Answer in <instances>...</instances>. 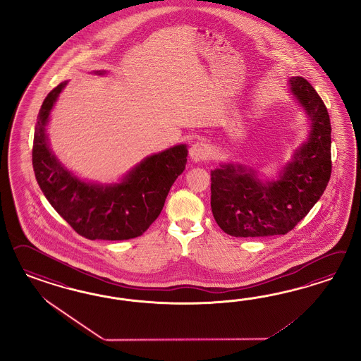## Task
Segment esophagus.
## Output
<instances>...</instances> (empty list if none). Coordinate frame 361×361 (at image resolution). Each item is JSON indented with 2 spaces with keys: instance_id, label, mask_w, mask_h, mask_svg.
Here are the masks:
<instances>
[{
  "instance_id": "1",
  "label": "esophagus",
  "mask_w": 361,
  "mask_h": 361,
  "mask_svg": "<svg viewBox=\"0 0 361 361\" xmlns=\"http://www.w3.org/2000/svg\"><path fill=\"white\" fill-rule=\"evenodd\" d=\"M212 152H210V147L205 142L198 140L192 144L190 149H189V157L192 159V161L200 163V161H205L210 159Z\"/></svg>"
}]
</instances>
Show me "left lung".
I'll return each instance as SVG.
<instances>
[{
	"mask_svg": "<svg viewBox=\"0 0 361 361\" xmlns=\"http://www.w3.org/2000/svg\"><path fill=\"white\" fill-rule=\"evenodd\" d=\"M291 94L311 121L310 133L276 180L264 181L242 164L212 171L210 205L219 228L233 237H270L295 228L324 193L331 177V121L305 78L288 80Z\"/></svg>",
	"mask_w": 361,
	"mask_h": 361,
	"instance_id": "obj_1",
	"label": "left lung"
}]
</instances>
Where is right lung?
Returning a JSON list of instances; mask_svg holds the SVG:
<instances>
[{
  "mask_svg": "<svg viewBox=\"0 0 361 361\" xmlns=\"http://www.w3.org/2000/svg\"><path fill=\"white\" fill-rule=\"evenodd\" d=\"M66 85L62 82L47 94L38 114L33 144L37 183L58 214L82 237L136 238L161 213L171 186L185 169L188 148L178 144L145 157L119 184L103 185L78 178L56 159L46 133L50 112Z\"/></svg>",
  "mask_w": 361,
  "mask_h": 361,
  "instance_id": "obj_1",
  "label": "right lung"
}]
</instances>
